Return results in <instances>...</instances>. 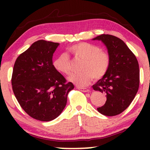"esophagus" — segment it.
<instances>
[{"label": "esophagus", "mask_w": 150, "mask_h": 150, "mask_svg": "<svg viewBox=\"0 0 150 150\" xmlns=\"http://www.w3.org/2000/svg\"><path fill=\"white\" fill-rule=\"evenodd\" d=\"M77 89H80V90H81L82 92H89V89L87 88H82V87H77Z\"/></svg>", "instance_id": "34e87169"}]
</instances>
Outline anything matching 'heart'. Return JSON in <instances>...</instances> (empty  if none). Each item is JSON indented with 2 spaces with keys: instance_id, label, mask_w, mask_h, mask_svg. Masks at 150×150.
Wrapping results in <instances>:
<instances>
[{
  "instance_id": "b5f03b06",
  "label": "heart",
  "mask_w": 150,
  "mask_h": 150,
  "mask_svg": "<svg viewBox=\"0 0 150 150\" xmlns=\"http://www.w3.org/2000/svg\"><path fill=\"white\" fill-rule=\"evenodd\" d=\"M76 58L82 60L80 73H73L68 80L80 87L87 86L92 78L98 80L107 72L110 57L106 51L100 50L97 46L87 42L74 44L68 49ZM55 69L60 73L69 75L71 73V63L66 53H61L55 58L53 63Z\"/></svg>"
}]
</instances>
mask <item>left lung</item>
Segmentation results:
<instances>
[{
	"label": "left lung",
	"instance_id": "1",
	"mask_svg": "<svg viewBox=\"0 0 150 150\" xmlns=\"http://www.w3.org/2000/svg\"><path fill=\"white\" fill-rule=\"evenodd\" d=\"M92 40L101 41L110 57L107 72L92 86L94 90L106 95V103L97 110L104 116H116L128 107L138 90V62L134 53L119 38L101 34Z\"/></svg>",
	"mask_w": 150,
	"mask_h": 150
}]
</instances>
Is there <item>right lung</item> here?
<instances>
[{"mask_svg": "<svg viewBox=\"0 0 150 150\" xmlns=\"http://www.w3.org/2000/svg\"><path fill=\"white\" fill-rule=\"evenodd\" d=\"M58 43L39 40L17 58L12 75L14 94L29 116L50 121L62 113L67 97L74 89L53 65Z\"/></svg>", "mask_w": 150, "mask_h": 150, "instance_id": "add662e5", "label": "right lung"}]
</instances>
